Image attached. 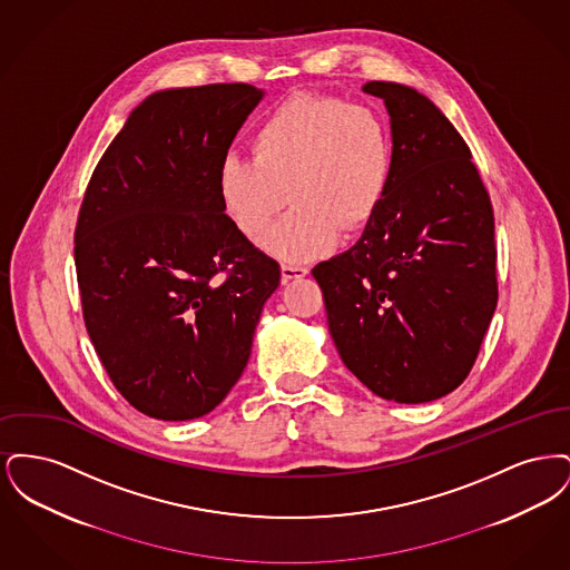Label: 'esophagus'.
Here are the masks:
<instances>
[{
	"label": "esophagus",
	"mask_w": 570,
	"mask_h": 570,
	"mask_svg": "<svg viewBox=\"0 0 570 570\" xmlns=\"http://www.w3.org/2000/svg\"><path fill=\"white\" fill-rule=\"evenodd\" d=\"M307 275V267L297 265V263H282V282H293V279H301Z\"/></svg>",
	"instance_id": "obj_1"
}]
</instances>
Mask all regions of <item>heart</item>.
<instances>
[{"label":"heart","instance_id":"obj_1","mask_svg":"<svg viewBox=\"0 0 570 570\" xmlns=\"http://www.w3.org/2000/svg\"><path fill=\"white\" fill-rule=\"evenodd\" d=\"M252 154L228 151L217 164L222 212L245 237L305 263L333 249L342 226L363 228L386 196L393 140L386 121L365 105L333 96H295L273 109L252 135Z\"/></svg>","mask_w":570,"mask_h":570}]
</instances>
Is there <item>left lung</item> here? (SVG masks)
<instances>
[{
	"label": "left lung",
	"mask_w": 570,
	"mask_h": 570,
	"mask_svg": "<svg viewBox=\"0 0 570 570\" xmlns=\"http://www.w3.org/2000/svg\"><path fill=\"white\" fill-rule=\"evenodd\" d=\"M363 91L391 115V184L361 239L312 275L344 365L382 400L425 404L470 374L495 312L493 209L430 98L400 82Z\"/></svg>",
	"instance_id": "8db88e82"
}]
</instances>
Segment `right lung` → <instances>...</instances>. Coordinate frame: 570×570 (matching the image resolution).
I'll return each mask as SVG.
<instances>
[{
	"instance_id": "1",
	"label": "right lung",
	"mask_w": 570,
	"mask_h": 570,
	"mask_svg": "<svg viewBox=\"0 0 570 570\" xmlns=\"http://www.w3.org/2000/svg\"><path fill=\"white\" fill-rule=\"evenodd\" d=\"M263 91L151 94L96 166L75 230L82 318L115 389L160 421L198 419L242 379L279 265L235 228L217 164Z\"/></svg>"
}]
</instances>
